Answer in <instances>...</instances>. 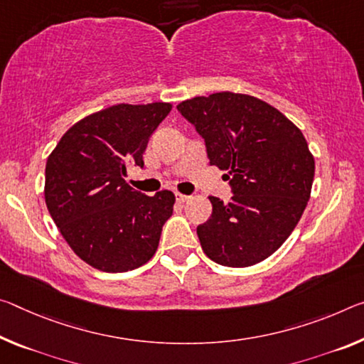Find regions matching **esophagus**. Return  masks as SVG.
I'll list each match as a JSON object with an SVG mask.
<instances>
[{
	"label": "esophagus",
	"mask_w": 364,
	"mask_h": 364,
	"mask_svg": "<svg viewBox=\"0 0 364 364\" xmlns=\"http://www.w3.org/2000/svg\"><path fill=\"white\" fill-rule=\"evenodd\" d=\"M175 196H176V200H178V203H180V204H183V203H186V200L189 199V196H188V194H181V193H176Z\"/></svg>",
	"instance_id": "1"
}]
</instances>
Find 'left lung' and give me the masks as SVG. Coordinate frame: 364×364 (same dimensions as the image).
<instances>
[{"label":"left lung","instance_id":"1","mask_svg":"<svg viewBox=\"0 0 364 364\" xmlns=\"http://www.w3.org/2000/svg\"><path fill=\"white\" fill-rule=\"evenodd\" d=\"M203 136L209 164L227 171L232 200L210 196L212 215L198 227L207 257L250 267L285 243L301 218L314 180L303 132L269 103L217 92L176 107Z\"/></svg>","mask_w":364,"mask_h":364}]
</instances>
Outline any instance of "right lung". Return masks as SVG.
Here are the masks:
<instances>
[{
	"instance_id": "right-lung-1",
	"label": "right lung",
	"mask_w": 364,
	"mask_h": 364,
	"mask_svg": "<svg viewBox=\"0 0 364 364\" xmlns=\"http://www.w3.org/2000/svg\"><path fill=\"white\" fill-rule=\"evenodd\" d=\"M171 103H119L71 126L45 168V203L71 250L103 272H128L151 261L175 194L146 196L124 181L144 166L149 137Z\"/></svg>"
}]
</instances>
